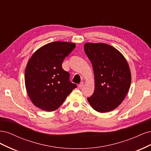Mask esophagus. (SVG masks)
Masks as SVG:
<instances>
[{
	"label": "esophagus",
	"mask_w": 151,
	"mask_h": 151,
	"mask_svg": "<svg viewBox=\"0 0 151 151\" xmlns=\"http://www.w3.org/2000/svg\"><path fill=\"white\" fill-rule=\"evenodd\" d=\"M79 88H83V87L84 86V83H83V82H82V83H81L79 84Z\"/></svg>",
	"instance_id": "obj_1"
}]
</instances>
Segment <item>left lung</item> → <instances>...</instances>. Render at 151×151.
<instances>
[{
  "label": "left lung",
  "mask_w": 151,
  "mask_h": 151,
  "mask_svg": "<svg viewBox=\"0 0 151 151\" xmlns=\"http://www.w3.org/2000/svg\"><path fill=\"white\" fill-rule=\"evenodd\" d=\"M84 51L92 63L94 92L88 101L98 112L106 113L123 102L131 84V72L125 57L103 43H86Z\"/></svg>",
  "instance_id": "1"
}]
</instances>
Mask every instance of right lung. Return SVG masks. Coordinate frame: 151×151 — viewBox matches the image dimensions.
<instances>
[{
	"instance_id": "obj_1",
	"label": "right lung",
	"mask_w": 151,
	"mask_h": 151,
	"mask_svg": "<svg viewBox=\"0 0 151 151\" xmlns=\"http://www.w3.org/2000/svg\"><path fill=\"white\" fill-rule=\"evenodd\" d=\"M76 47L74 43L54 42L32 55L24 74L25 86L31 102L40 109L52 111L64 101L77 86L62 67L63 59Z\"/></svg>"
}]
</instances>
